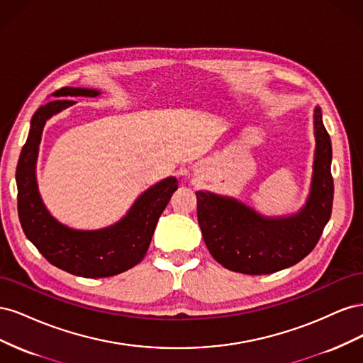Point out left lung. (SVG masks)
<instances>
[{"mask_svg": "<svg viewBox=\"0 0 363 363\" xmlns=\"http://www.w3.org/2000/svg\"><path fill=\"white\" fill-rule=\"evenodd\" d=\"M315 159L311 194L289 216L268 218L232 196L196 192V215L213 259L230 271L262 276L289 268L315 248L332 215V142L315 107Z\"/></svg>", "mask_w": 363, "mask_h": 363, "instance_id": "8db88e82", "label": "left lung"}]
</instances>
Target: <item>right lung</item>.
<instances>
[{
	"label": "right lung",
	"mask_w": 363,
	"mask_h": 363,
	"mask_svg": "<svg viewBox=\"0 0 363 363\" xmlns=\"http://www.w3.org/2000/svg\"><path fill=\"white\" fill-rule=\"evenodd\" d=\"M100 94L86 87H62L54 92L52 96L56 98L40 106L31 118L30 133L16 168L18 215L26 236L51 265L86 279L116 276L144 259L159 218L179 184L177 179L168 177L151 186L121 221L101 230L69 228L47 211L36 182V160L43 125L52 115L75 103L59 96Z\"/></svg>",
	"instance_id": "1"
}]
</instances>
